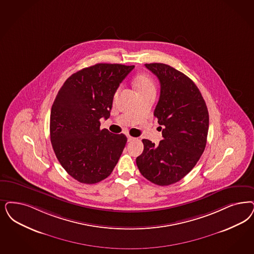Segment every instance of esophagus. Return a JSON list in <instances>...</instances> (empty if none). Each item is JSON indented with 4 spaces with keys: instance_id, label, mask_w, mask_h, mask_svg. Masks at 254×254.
Returning <instances> with one entry per match:
<instances>
[{
    "instance_id": "1",
    "label": "esophagus",
    "mask_w": 254,
    "mask_h": 254,
    "mask_svg": "<svg viewBox=\"0 0 254 254\" xmlns=\"http://www.w3.org/2000/svg\"><path fill=\"white\" fill-rule=\"evenodd\" d=\"M135 140V138H133L131 136H127V140L128 141H132V140Z\"/></svg>"
}]
</instances>
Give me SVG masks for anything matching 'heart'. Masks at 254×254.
<instances>
[{
	"mask_svg": "<svg viewBox=\"0 0 254 254\" xmlns=\"http://www.w3.org/2000/svg\"><path fill=\"white\" fill-rule=\"evenodd\" d=\"M135 87L138 91V94L156 92V86L153 79L146 73H140L136 76L134 79Z\"/></svg>",
	"mask_w": 254,
	"mask_h": 254,
	"instance_id": "heart-1",
	"label": "heart"
}]
</instances>
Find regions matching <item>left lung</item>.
<instances>
[{
	"mask_svg": "<svg viewBox=\"0 0 254 254\" xmlns=\"http://www.w3.org/2000/svg\"><path fill=\"white\" fill-rule=\"evenodd\" d=\"M158 77L160 96L154 115L163 126V140L156 145L143 139L136 158L140 174L158 186L175 184L188 175L203 153L209 115L200 90L182 72L160 63L145 64Z\"/></svg>",
	"mask_w": 254,
	"mask_h": 254,
	"instance_id": "1",
	"label": "left lung"
}]
</instances>
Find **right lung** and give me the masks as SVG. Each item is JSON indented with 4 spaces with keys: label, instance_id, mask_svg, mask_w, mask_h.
<instances>
[{
    "label": "right lung",
    "instance_id": "right-lung-1",
    "mask_svg": "<svg viewBox=\"0 0 254 254\" xmlns=\"http://www.w3.org/2000/svg\"><path fill=\"white\" fill-rule=\"evenodd\" d=\"M134 65L96 64L64 81L51 112V141L62 167L83 184H96L114 171L127 143L124 134L100 129L114 96Z\"/></svg>",
    "mask_w": 254,
    "mask_h": 254
}]
</instances>
